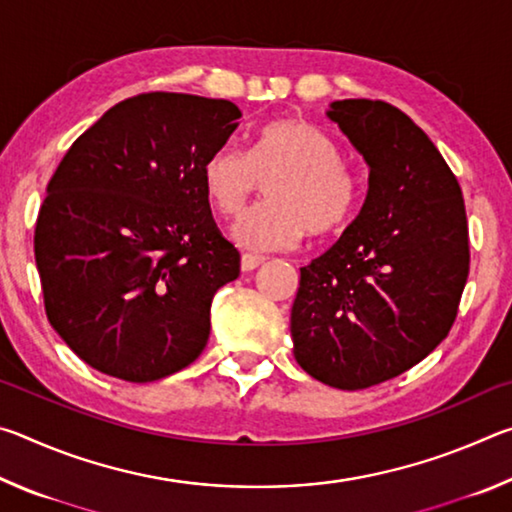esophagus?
<instances>
[{
  "label": "esophagus",
  "mask_w": 512,
  "mask_h": 512,
  "mask_svg": "<svg viewBox=\"0 0 512 512\" xmlns=\"http://www.w3.org/2000/svg\"><path fill=\"white\" fill-rule=\"evenodd\" d=\"M262 264H264L262 257H255V255H244V257H241V271H244V273L255 271V268L262 266Z\"/></svg>",
  "instance_id": "esophagus-1"
}]
</instances>
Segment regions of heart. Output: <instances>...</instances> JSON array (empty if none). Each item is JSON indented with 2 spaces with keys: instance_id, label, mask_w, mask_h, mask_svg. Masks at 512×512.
Wrapping results in <instances>:
<instances>
[{
  "instance_id": "heart-1",
  "label": "heart",
  "mask_w": 512,
  "mask_h": 512,
  "mask_svg": "<svg viewBox=\"0 0 512 512\" xmlns=\"http://www.w3.org/2000/svg\"><path fill=\"white\" fill-rule=\"evenodd\" d=\"M266 185L268 203L241 216L237 244L273 253L300 244L309 230L332 237L352 221L361 185L341 146L302 119H275L259 128L250 151L225 144L203 164V189L223 216H239Z\"/></svg>"
}]
</instances>
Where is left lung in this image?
Segmentation results:
<instances>
[{
    "instance_id": "obj_1",
    "label": "left lung",
    "mask_w": 512,
    "mask_h": 512,
    "mask_svg": "<svg viewBox=\"0 0 512 512\" xmlns=\"http://www.w3.org/2000/svg\"><path fill=\"white\" fill-rule=\"evenodd\" d=\"M368 162V194L341 239L300 268L293 354L327 386L359 391L420 363L452 329L470 273L465 203L433 142L386 101H334Z\"/></svg>"
}]
</instances>
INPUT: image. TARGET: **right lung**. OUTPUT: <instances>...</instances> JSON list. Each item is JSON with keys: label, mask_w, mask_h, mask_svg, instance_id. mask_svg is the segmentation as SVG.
Listing matches in <instances>:
<instances>
[{"label": "right lung", "mask_w": 512, "mask_h": 512, "mask_svg": "<svg viewBox=\"0 0 512 512\" xmlns=\"http://www.w3.org/2000/svg\"><path fill=\"white\" fill-rule=\"evenodd\" d=\"M239 119L225 99L137 94L60 160L33 248L49 323L88 366L146 384L203 352L214 293L241 262L212 219L203 164Z\"/></svg>", "instance_id": "add662e5"}]
</instances>
